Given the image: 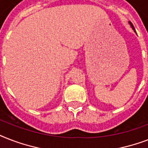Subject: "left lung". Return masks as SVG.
<instances>
[{"instance_id":"left-lung-1","label":"left lung","mask_w":148,"mask_h":148,"mask_svg":"<svg viewBox=\"0 0 148 148\" xmlns=\"http://www.w3.org/2000/svg\"><path fill=\"white\" fill-rule=\"evenodd\" d=\"M129 24H130V25H131V27H132V29H133L134 31H135V29H134V25H133V24H132V23H131V21H129ZM135 32H136V31H135Z\"/></svg>"}]
</instances>
